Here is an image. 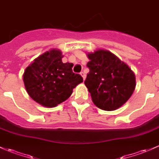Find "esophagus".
Instances as JSON below:
<instances>
[{
	"label": "esophagus",
	"instance_id": "esophagus-1",
	"mask_svg": "<svg viewBox=\"0 0 159 159\" xmlns=\"http://www.w3.org/2000/svg\"><path fill=\"white\" fill-rule=\"evenodd\" d=\"M80 75H81V76H83V80H85V79H86V74H85V73H83V72H81V73H80Z\"/></svg>",
	"mask_w": 159,
	"mask_h": 159
}]
</instances>
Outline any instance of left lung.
Here are the masks:
<instances>
[{"instance_id": "1", "label": "left lung", "mask_w": 159, "mask_h": 159, "mask_svg": "<svg viewBox=\"0 0 159 159\" xmlns=\"http://www.w3.org/2000/svg\"><path fill=\"white\" fill-rule=\"evenodd\" d=\"M89 73L84 83L95 105L114 111L130 98L136 87L134 72L117 56L106 50L88 54Z\"/></svg>"}]
</instances>
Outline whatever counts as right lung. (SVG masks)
<instances>
[{
  "label": "right lung",
  "mask_w": 159,
  "mask_h": 159,
  "mask_svg": "<svg viewBox=\"0 0 159 159\" xmlns=\"http://www.w3.org/2000/svg\"><path fill=\"white\" fill-rule=\"evenodd\" d=\"M61 51L52 49L34 60L23 74L27 93L45 107H55L66 101L83 80L73 72V64L63 63Z\"/></svg>",
  "instance_id": "add662e5"
}]
</instances>
